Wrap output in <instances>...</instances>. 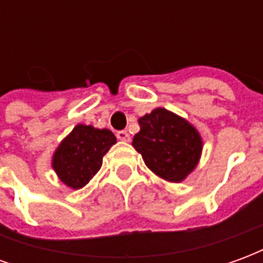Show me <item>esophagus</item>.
<instances>
[{
	"label": "esophagus",
	"instance_id": "1",
	"mask_svg": "<svg viewBox=\"0 0 263 263\" xmlns=\"http://www.w3.org/2000/svg\"><path fill=\"white\" fill-rule=\"evenodd\" d=\"M117 138L122 141V142H129L131 141V137H129V134L126 131H118L117 132Z\"/></svg>",
	"mask_w": 263,
	"mask_h": 263
}]
</instances>
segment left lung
Returning a JSON list of instances; mask_svg holds the SVG:
<instances>
[{
  "instance_id": "8db88e82",
  "label": "left lung",
  "mask_w": 263,
  "mask_h": 263,
  "mask_svg": "<svg viewBox=\"0 0 263 263\" xmlns=\"http://www.w3.org/2000/svg\"><path fill=\"white\" fill-rule=\"evenodd\" d=\"M132 146L145 165L167 182L180 183L196 169L203 139L189 121L166 108H155L139 120Z\"/></svg>"
}]
</instances>
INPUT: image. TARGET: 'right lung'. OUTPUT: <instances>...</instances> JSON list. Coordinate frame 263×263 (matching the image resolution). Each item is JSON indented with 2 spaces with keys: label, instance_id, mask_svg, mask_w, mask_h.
Returning <instances> with one entry per match:
<instances>
[{
  "label": "right lung",
  "instance_id": "1",
  "mask_svg": "<svg viewBox=\"0 0 263 263\" xmlns=\"http://www.w3.org/2000/svg\"><path fill=\"white\" fill-rule=\"evenodd\" d=\"M117 142L109 129L79 124L60 142L52 158V167L67 187H84L103 165V156Z\"/></svg>",
  "mask_w": 263,
  "mask_h": 263
}]
</instances>
